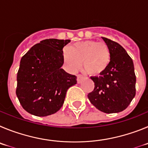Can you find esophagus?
Returning <instances> with one entry per match:
<instances>
[{
  "instance_id": "obj_1",
  "label": "esophagus",
  "mask_w": 148,
  "mask_h": 148,
  "mask_svg": "<svg viewBox=\"0 0 148 148\" xmlns=\"http://www.w3.org/2000/svg\"><path fill=\"white\" fill-rule=\"evenodd\" d=\"M83 79H84V77L82 75H81V74H78V75L77 76V80L78 83H81Z\"/></svg>"
}]
</instances>
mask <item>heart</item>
<instances>
[{"label": "heart", "instance_id": "heart-1", "mask_svg": "<svg viewBox=\"0 0 148 148\" xmlns=\"http://www.w3.org/2000/svg\"><path fill=\"white\" fill-rule=\"evenodd\" d=\"M110 49L106 42L86 40L74 43L65 49L62 59L69 71L77 72L82 62L86 72L92 76H99L106 71L110 62Z\"/></svg>", "mask_w": 148, "mask_h": 148}]
</instances>
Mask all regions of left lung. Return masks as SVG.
Here are the masks:
<instances>
[{
	"label": "left lung",
	"instance_id": "1",
	"mask_svg": "<svg viewBox=\"0 0 148 148\" xmlns=\"http://www.w3.org/2000/svg\"><path fill=\"white\" fill-rule=\"evenodd\" d=\"M110 51L108 67L99 77H91L94 89L88 94L90 103L106 114L119 113L130 105L136 95L134 62L116 42L102 38Z\"/></svg>",
	"mask_w": 148,
	"mask_h": 148
}]
</instances>
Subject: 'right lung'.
I'll list each match as a JSON object with an SVG mask.
<instances>
[{
    "instance_id": "obj_1",
    "label": "right lung",
    "mask_w": 148,
    "mask_h": 148,
    "mask_svg": "<svg viewBox=\"0 0 148 148\" xmlns=\"http://www.w3.org/2000/svg\"><path fill=\"white\" fill-rule=\"evenodd\" d=\"M70 40L46 39L23 56L17 75L16 95L25 110L37 116L55 114L64 103L77 77L66 72L62 49Z\"/></svg>"
}]
</instances>
